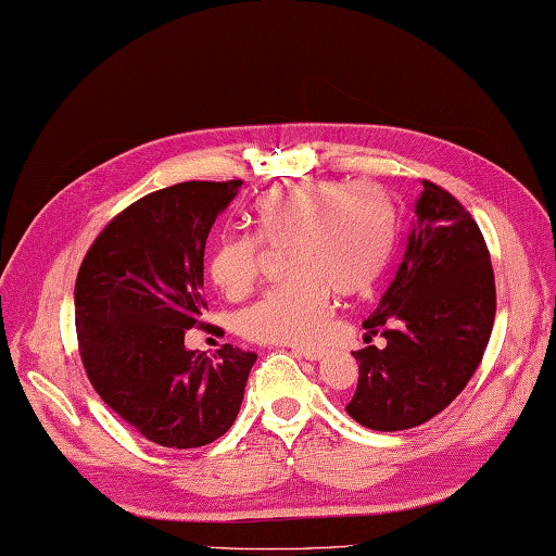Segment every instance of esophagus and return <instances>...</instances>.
<instances>
[{
	"label": "esophagus",
	"instance_id": "esophagus-1",
	"mask_svg": "<svg viewBox=\"0 0 556 556\" xmlns=\"http://www.w3.org/2000/svg\"><path fill=\"white\" fill-rule=\"evenodd\" d=\"M293 352L298 354V357L309 359V362H319L326 354L324 348H293Z\"/></svg>",
	"mask_w": 556,
	"mask_h": 556
}]
</instances>
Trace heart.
<instances>
[{
	"label": "heart",
	"mask_w": 556,
	"mask_h": 556,
	"mask_svg": "<svg viewBox=\"0 0 556 556\" xmlns=\"http://www.w3.org/2000/svg\"><path fill=\"white\" fill-rule=\"evenodd\" d=\"M253 235L216 239L206 273L239 301L258 283L269 251H287V277L244 309L241 333L258 343L301 345L317 340L331 315V293L354 298L376 287L394 241V208L374 182L307 180L261 197Z\"/></svg>",
	"instance_id": "heart-1"
}]
</instances>
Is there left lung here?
Listing matches in <instances>:
<instances>
[{
    "label": "left lung",
    "mask_w": 556,
    "mask_h": 556,
    "mask_svg": "<svg viewBox=\"0 0 556 556\" xmlns=\"http://www.w3.org/2000/svg\"><path fill=\"white\" fill-rule=\"evenodd\" d=\"M402 261L352 352L359 382L348 414L378 432L418 427L458 396L481 364L495 319L486 241L458 199L422 180Z\"/></svg>",
    "instance_id": "obj_1"
}]
</instances>
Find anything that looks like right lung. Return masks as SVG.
Segmentation results:
<instances>
[{"instance_id": "1", "label": "right lung", "mask_w": 556, "mask_h": 556, "mask_svg": "<svg viewBox=\"0 0 556 556\" xmlns=\"http://www.w3.org/2000/svg\"><path fill=\"white\" fill-rule=\"evenodd\" d=\"M241 182L188 180L140 197L103 227L77 273L84 371L126 425L166 448L206 446L230 430L255 362L232 345L213 359L185 348L204 324L208 232Z\"/></svg>"}]
</instances>
